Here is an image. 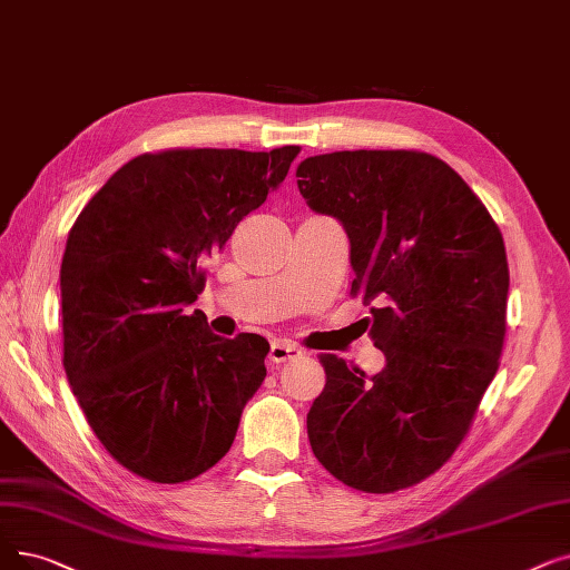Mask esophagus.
I'll return each instance as SVG.
<instances>
[{
  "instance_id": "obj_1",
  "label": "esophagus",
  "mask_w": 570,
  "mask_h": 570,
  "mask_svg": "<svg viewBox=\"0 0 570 570\" xmlns=\"http://www.w3.org/2000/svg\"><path fill=\"white\" fill-rule=\"evenodd\" d=\"M303 356V350L295 342H288V340H275L269 344V361L272 363H284V361H291V358H298Z\"/></svg>"
}]
</instances>
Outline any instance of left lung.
Returning <instances> with one entry per match:
<instances>
[{
  "mask_svg": "<svg viewBox=\"0 0 570 570\" xmlns=\"http://www.w3.org/2000/svg\"><path fill=\"white\" fill-rule=\"evenodd\" d=\"M307 205L352 246V295L373 314L377 375L321 354L326 386L307 412L312 452L367 493L426 480L465 438L499 370L510 272L480 197L422 151H335L298 165Z\"/></svg>",
  "mask_w": 570,
  "mask_h": 570,
  "instance_id": "left-lung-1",
  "label": "left lung"
}]
</instances>
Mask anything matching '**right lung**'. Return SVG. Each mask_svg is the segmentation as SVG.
Here are the masks:
<instances>
[{
	"label": "right lung",
	"mask_w": 570,
	"mask_h": 570,
	"mask_svg": "<svg viewBox=\"0 0 570 570\" xmlns=\"http://www.w3.org/2000/svg\"><path fill=\"white\" fill-rule=\"evenodd\" d=\"M301 146L169 148L122 165L71 226L62 267V365L105 450L130 473L179 484L230 450L269 344L214 335L184 309L200 267L288 175Z\"/></svg>",
	"instance_id": "obj_1"
}]
</instances>
